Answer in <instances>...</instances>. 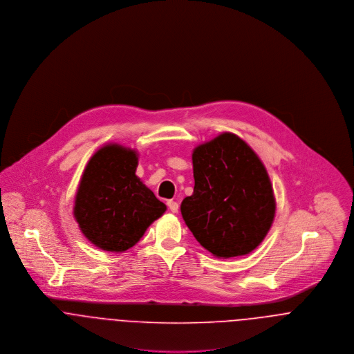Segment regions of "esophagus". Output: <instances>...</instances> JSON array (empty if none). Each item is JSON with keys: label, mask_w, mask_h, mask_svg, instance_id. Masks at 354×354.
<instances>
[{"label": "esophagus", "mask_w": 354, "mask_h": 354, "mask_svg": "<svg viewBox=\"0 0 354 354\" xmlns=\"http://www.w3.org/2000/svg\"><path fill=\"white\" fill-rule=\"evenodd\" d=\"M167 205H168V207H169V210H171L172 213H178V210H179L178 202H175V201H168Z\"/></svg>", "instance_id": "obj_1"}]
</instances>
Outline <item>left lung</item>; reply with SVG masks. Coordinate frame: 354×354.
<instances>
[{
	"mask_svg": "<svg viewBox=\"0 0 354 354\" xmlns=\"http://www.w3.org/2000/svg\"><path fill=\"white\" fill-rule=\"evenodd\" d=\"M194 192L182 201V217L199 244L217 258L250 254L268 235L275 216L269 174L234 133H223L193 152Z\"/></svg>",
	"mask_w": 354,
	"mask_h": 354,
	"instance_id": "obj_1",
	"label": "left lung"
}]
</instances>
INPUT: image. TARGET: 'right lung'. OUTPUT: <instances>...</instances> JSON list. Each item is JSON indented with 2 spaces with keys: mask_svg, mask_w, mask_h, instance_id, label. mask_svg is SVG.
<instances>
[{
  "mask_svg": "<svg viewBox=\"0 0 354 354\" xmlns=\"http://www.w3.org/2000/svg\"><path fill=\"white\" fill-rule=\"evenodd\" d=\"M138 153L118 144L89 158L75 199L73 216L84 236L104 251L131 248L167 206L136 175Z\"/></svg>",
  "mask_w": 354,
  "mask_h": 354,
  "instance_id": "right-lung-1",
  "label": "right lung"
}]
</instances>
